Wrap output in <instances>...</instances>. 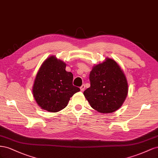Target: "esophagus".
Instances as JSON below:
<instances>
[{
    "mask_svg": "<svg viewBox=\"0 0 158 158\" xmlns=\"http://www.w3.org/2000/svg\"><path fill=\"white\" fill-rule=\"evenodd\" d=\"M85 85H83L81 87H80V89H81V91H83L84 90H85Z\"/></svg>",
    "mask_w": 158,
    "mask_h": 158,
    "instance_id": "obj_1",
    "label": "esophagus"
}]
</instances>
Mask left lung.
I'll list each match as a JSON object with an SVG mask.
<instances>
[{"instance_id":"obj_1","label":"left lung","mask_w":158,"mask_h":158,"mask_svg":"<svg viewBox=\"0 0 158 158\" xmlns=\"http://www.w3.org/2000/svg\"><path fill=\"white\" fill-rule=\"evenodd\" d=\"M89 80L91 87L83 94L93 109L101 113H110L123 104L128 94V83L114 60L107 58L102 64L94 66Z\"/></svg>"}]
</instances>
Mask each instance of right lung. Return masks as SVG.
<instances>
[{
  "label": "right lung",
  "mask_w": 158,
  "mask_h": 158,
  "mask_svg": "<svg viewBox=\"0 0 158 158\" xmlns=\"http://www.w3.org/2000/svg\"><path fill=\"white\" fill-rule=\"evenodd\" d=\"M64 61L51 56L40 67L33 86V95L42 109L56 112L67 105L70 98L80 91L73 85V75L65 71Z\"/></svg>",
  "instance_id": "obj_1"
}]
</instances>
